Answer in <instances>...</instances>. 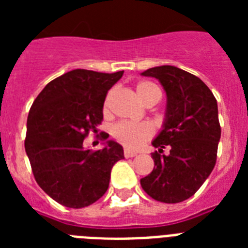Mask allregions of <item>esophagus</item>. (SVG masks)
I'll use <instances>...</instances> for the list:
<instances>
[{"mask_svg":"<svg viewBox=\"0 0 248 248\" xmlns=\"http://www.w3.org/2000/svg\"><path fill=\"white\" fill-rule=\"evenodd\" d=\"M124 157H126V158H131V157H135L136 152L130 151V149H124Z\"/></svg>","mask_w":248,"mask_h":248,"instance_id":"obj_1","label":"esophagus"}]
</instances>
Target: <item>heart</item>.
<instances>
[{
    "mask_svg": "<svg viewBox=\"0 0 248 248\" xmlns=\"http://www.w3.org/2000/svg\"><path fill=\"white\" fill-rule=\"evenodd\" d=\"M136 95L140 99V101L147 104L151 100H159L161 90L153 82L143 81V82H139L136 85ZM109 97H110V93L107 96V100L104 103L105 113L108 112ZM153 134H155V130L152 127V124H147V122L134 124V122H127V121H121V122H117L112 127L113 138L128 149L140 148L145 141L151 139Z\"/></svg>",
    "mask_w": 248,
    "mask_h": 248,
    "instance_id": "1",
    "label": "heart"
}]
</instances>
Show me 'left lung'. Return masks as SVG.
I'll list each match as a JSON object with an SVG mask.
<instances>
[{
	"label": "left lung",
	"instance_id": "left-lung-1",
	"mask_svg": "<svg viewBox=\"0 0 248 248\" xmlns=\"http://www.w3.org/2000/svg\"><path fill=\"white\" fill-rule=\"evenodd\" d=\"M161 82L167 95L163 130L153 141L155 169L140 179L144 192L163 203H179L202 186L215 167L221 127L217 101L202 79L172 65L141 73Z\"/></svg>",
	"mask_w": 248,
	"mask_h": 248
}]
</instances>
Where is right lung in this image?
I'll return each instance as SVG.
<instances>
[{
	"mask_svg": "<svg viewBox=\"0 0 248 248\" xmlns=\"http://www.w3.org/2000/svg\"><path fill=\"white\" fill-rule=\"evenodd\" d=\"M122 75L75 69L48 82L31 107L24 145L33 176L65 207H86L104 196L113 165L124 158L112 140L99 151L83 149L89 132L101 124L108 90ZM100 135L103 141L109 136Z\"/></svg>",
	"mask_w": 248,
	"mask_h": 248,
	"instance_id": "add662e5",
	"label": "right lung"
}]
</instances>
